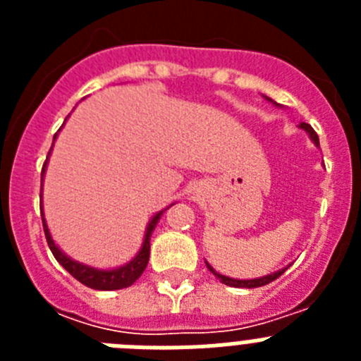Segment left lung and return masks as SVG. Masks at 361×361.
<instances>
[{"instance_id":"left-lung-1","label":"left lung","mask_w":361,"mask_h":361,"mask_svg":"<svg viewBox=\"0 0 361 361\" xmlns=\"http://www.w3.org/2000/svg\"><path fill=\"white\" fill-rule=\"evenodd\" d=\"M300 128H304L305 132L309 133V137H311V141L314 142V145H317V146H320V141H318L317 132H314V130L311 128V124L302 123V124H300ZM206 266H208V269L212 271L213 275H215L216 279L220 280V282L226 283V286H231V288H247V289H251V288H262V286H266V283H269V282H273V280L279 279V276L282 275L283 271L288 269V267H286V269H280V271H276V273H273V275L262 276V279H255V280H235V279H229V276L219 275V273H216V271L213 269V267L209 266L208 262H206Z\"/></svg>"}]
</instances>
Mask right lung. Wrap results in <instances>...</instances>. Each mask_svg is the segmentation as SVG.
I'll list each match as a JSON object with an SVG mask.
<instances>
[{"mask_svg": "<svg viewBox=\"0 0 361 361\" xmlns=\"http://www.w3.org/2000/svg\"><path fill=\"white\" fill-rule=\"evenodd\" d=\"M54 141H56V135H54ZM49 161V157H47ZM47 161L43 164V170L41 173H44V166H47ZM41 208V204H39ZM162 212H159L157 215L153 216L152 222H149L148 229H146L145 235V242H142L141 251L137 253V257L133 258L132 262H128L126 266L119 267V269H111V271H101V269H94V267L82 266V264L75 262L72 258L66 257L65 253H61V250L54 244L52 237H50V231L44 224L43 219V229H44V237H47V242H49V247L52 251V255L56 257V260L68 271L70 275L73 276L75 280H79L81 283H85L86 288L92 289H99V291H114V289H123V288H130L133 282H135L139 276L142 275V271L146 269L149 260V237H152V231L157 226L159 219H161Z\"/></svg>", "mask_w": 361, "mask_h": 361, "instance_id": "add662e5", "label": "right lung"}]
</instances>
